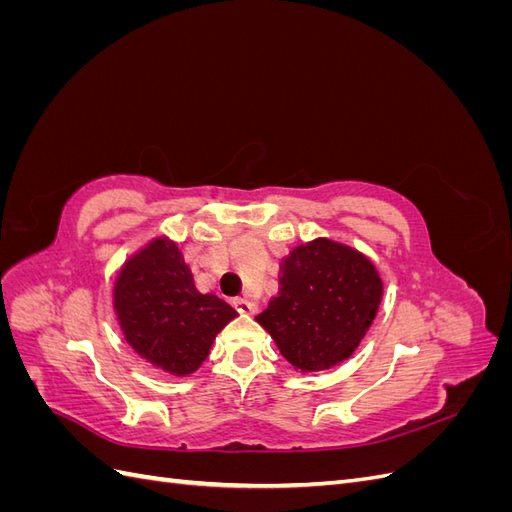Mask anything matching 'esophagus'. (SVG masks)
<instances>
[{"label":"esophagus","instance_id":"esophagus-1","mask_svg":"<svg viewBox=\"0 0 512 512\" xmlns=\"http://www.w3.org/2000/svg\"><path fill=\"white\" fill-rule=\"evenodd\" d=\"M232 305L237 307V312H241V314H254L256 312V303H252L250 299H245V297H237L235 301H232Z\"/></svg>","mask_w":512,"mask_h":512}]
</instances>
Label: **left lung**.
I'll return each instance as SVG.
<instances>
[{
  "label": "left lung",
  "instance_id": "8db88e82",
  "mask_svg": "<svg viewBox=\"0 0 512 512\" xmlns=\"http://www.w3.org/2000/svg\"><path fill=\"white\" fill-rule=\"evenodd\" d=\"M280 292L256 322L294 367L331 369L359 348L382 301L374 262L354 247L314 239L282 260Z\"/></svg>",
  "mask_w": 512,
  "mask_h": 512
}]
</instances>
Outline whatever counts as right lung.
<instances>
[{"instance_id": "obj_1", "label": "right lung", "mask_w": 512, "mask_h": 512, "mask_svg": "<svg viewBox=\"0 0 512 512\" xmlns=\"http://www.w3.org/2000/svg\"><path fill=\"white\" fill-rule=\"evenodd\" d=\"M113 307L134 352L173 376H190L203 365L215 335L237 316L215 294L196 290L168 237L153 239L121 267Z\"/></svg>"}]
</instances>
